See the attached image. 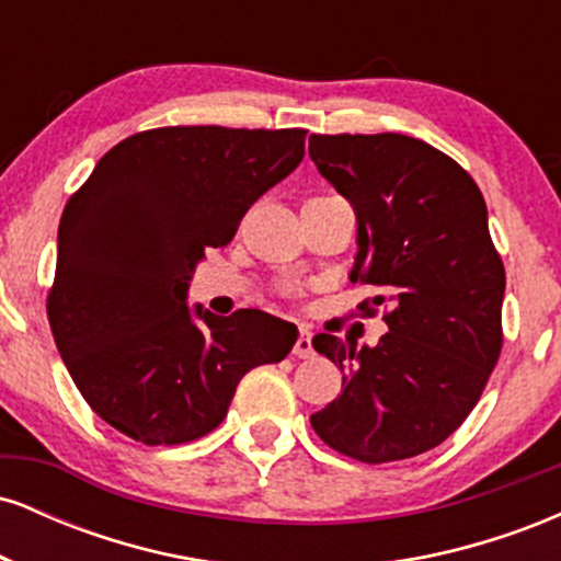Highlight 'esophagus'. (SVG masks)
<instances>
[{
	"label": "esophagus",
	"mask_w": 561,
	"mask_h": 561,
	"mask_svg": "<svg viewBox=\"0 0 561 561\" xmlns=\"http://www.w3.org/2000/svg\"><path fill=\"white\" fill-rule=\"evenodd\" d=\"M293 353L298 358H313V340H311V330H308V327H300V334H298V340H295V347H293Z\"/></svg>",
	"instance_id": "obj_1"
}]
</instances>
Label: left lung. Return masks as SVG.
Here are the masks:
<instances>
[{"instance_id": "obj_1", "label": "left lung", "mask_w": 561, "mask_h": 561, "mask_svg": "<svg viewBox=\"0 0 561 561\" xmlns=\"http://www.w3.org/2000/svg\"><path fill=\"white\" fill-rule=\"evenodd\" d=\"M308 156L356 210L351 282L388 302L390 332L356 347L321 332L313 347L343 392L311 416L327 446L366 465L440 446L480 401L501 356L506 274L474 179L405 134H311Z\"/></svg>"}]
</instances>
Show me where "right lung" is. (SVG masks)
Segmentation results:
<instances>
[{"instance_id": "right-lung-1", "label": "right lung", "mask_w": 561, "mask_h": 561, "mask_svg": "<svg viewBox=\"0 0 561 561\" xmlns=\"http://www.w3.org/2000/svg\"><path fill=\"white\" fill-rule=\"evenodd\" d=\"M306 152L302 128L165 126L100 158L57 229L47 317L83 401L145 446L208 435L250 369L293 351L298 327L186 306L205 248L231 242Z\"/></svg>"}]
</instances>
